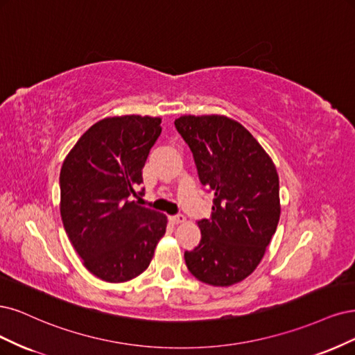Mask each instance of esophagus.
I'll list each match as a JSON object with an SVG mask.
<instances>
[{
    "label": "esophagus",
    "mask_w": 355,
    "mask_h": 355,
    "mask_svg": "<svg viewBox=\"0 0 355 355\" xmlns=\"http://www.w3.org/2000/svg\"><path fill=\"white\" fill-rule=\"evenodd\" d=\"M171 221H173V224H182V223H186V216L184 215H174V216H171Z\"/></svg>",
    "instance_id": "esophagus-1"
}]
</instances>
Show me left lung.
I'll use <instances>...</instances> for the list:
<instances>
[{
	"instance_id": "left-lung-1",
	"label": "left lung",
	"mask_w": 355,
	"mask_h": 355,
	"mask_svg": "<svg viewBox=\"0 0 355 355\" xmlns=\"http://www.w3.org/2000/svg\"><path fill=\"white\" fill-rule=\"evenodd\" d=\"M175 128L189 144L212 215L198 223L199 246L186 250L189 271L211 286L245 280L264 258L280 220L279 174L242 123L224 115H182Z\"/></svg>"
}]
</instances>
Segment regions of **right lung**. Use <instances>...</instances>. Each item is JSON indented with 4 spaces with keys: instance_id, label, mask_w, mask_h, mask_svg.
Instances as JSON below:
<instances>
[{
    "instance_id": "1",
    "label": "right lung",
    "mask_w": 355,
    "mask_h": 355,
    "mask_svg": "<svg viewBox=\"0 0 355 355\" xmlns=\"http://www.w3.org/2000/svg\"><path fill=\"white\" fill-rule=\"evenodd\" d=\"M161 122L140 115L105 118L81 135L63 161L60 215L66 234L84 267L105 282L140 276L166 232V215L131 200Z\"/></svg>"
}]
</instances>
